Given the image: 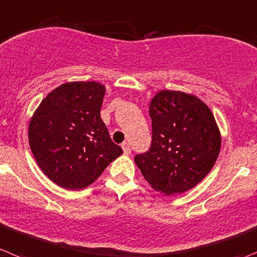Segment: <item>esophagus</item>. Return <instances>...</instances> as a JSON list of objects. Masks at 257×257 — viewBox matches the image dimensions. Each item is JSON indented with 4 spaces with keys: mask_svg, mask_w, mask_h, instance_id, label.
Instances as JSON below:
<instances>
[{
    "mask_svg": "<svg viewBox=\"0 0 257 257\" xmlns=\"http://www.w3.org/2000/svg\"><path fill=\"white\" fill-rule=\"evenodd\" d=\"M122 149H123V153L126 155L131 154V147L128 143H123V144H122Z\"/></svg>",
    "mask_w": 257,
    "mask_h": 257,
    "instance_id": "esophagus-1",
    "label": "esophagus"
}]
</instances>
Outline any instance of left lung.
Instances as JSON below:
<instances>
[{
	"mask_svg": "<svg viewBox=\"0 0 257 257\" xmlns=\"http://www.w3.org/2000/svg\"><path fill=\"white\" fill-rule=\"evenodd\" d=\"M152 144L135 163L154 190L182 194L204 180L220 152L213 113L197 96L162 90L149 105Z\"/></svg>",
	"mask_w": 257,
	"mask_h": 257,
	"instance_id": "1",
	"label": "left lung"
}]
</instances>
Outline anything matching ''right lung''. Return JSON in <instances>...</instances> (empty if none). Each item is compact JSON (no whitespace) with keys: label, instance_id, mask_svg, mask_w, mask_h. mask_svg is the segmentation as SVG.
<instances>
[{"label":"right lung","instance_id":"right-lung-1","mask_svg":"<svg viewBox=\"0 0 257 257\" xmlns=\"http://www.w3.org/2000/svg\"><path fill=\"white\" fill-rule=\"evenodd\" d=\"M104 94L99 82H66L42 100L30 119L34 159L61 187L85 188L123 153L100 118Z\"/></svg>","mask_w":257,"mask_h":257}]
</instances>
